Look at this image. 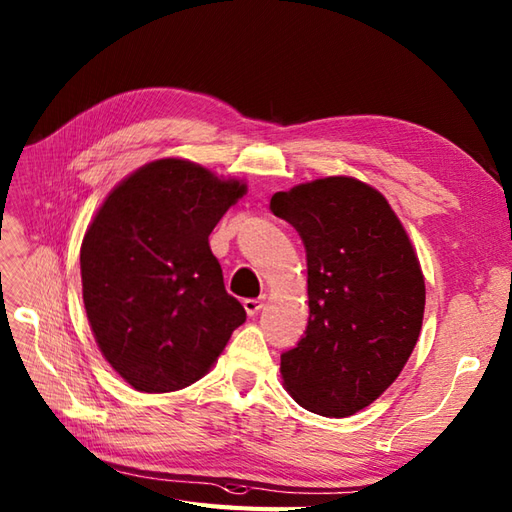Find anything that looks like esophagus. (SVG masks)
I'll return each instance as SVG.
<instances>
[{"mask_svg":"<svg viewBox=\"0 0 512 512\" xmlns=\"http://www.w3.org/2000/svg\"><path fill=\"white\" fill-rule=\"evenodd\" d=\"M265 295H260V297H249V299H245L243 302V308H245V313L249 315V317H254V315H258V310L265 306Z\"/></svg>","mask_w":512,"mask_h":512,"instance_id":"obj_1","label":"esophagus"}]
</instances>
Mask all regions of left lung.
I'll list each match as a JSON object with an SVG mask.
<instances>
[{
    "label": "left lung",
    "instance_id": "left-lung-1",
    "mask_svg": "<svg viewBox=\"0 0 512 512\" xmlns=\"http://www.w3.org/2000/svg\"><path fill=\"white\" fill-rule=\"evenodd\" d=\"M302 236L308 326L280 356L286 391L310 413L350 417L389 389L421 332L426 284L408 234L384 195L332 176L271 197Z\"/></svg>",
    "mask_w": 512,
    "mask_h": 512
}]
</instances>
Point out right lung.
<instances>
[{"label": "right lung", "mask_w": 512, "mask_h": 512, "mask_svg": "<svg viewBox=\"0 0 512 512\" xmlns=\"http://www.w3.org/2000/svg\"><path fill=\"white\" fill-rule=\"evenodd\" d=\"M245 191L195 162L162 158L117 184L93 217L80 249L86 317L136 391L197 382L245 321L208 245Z\"/></svg>", "instance_id": "add662e5"}]
</instances>
